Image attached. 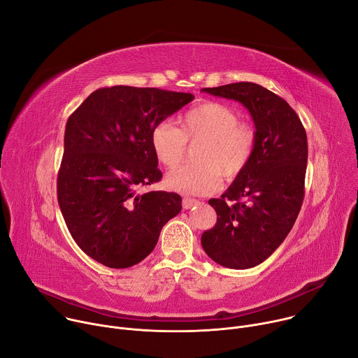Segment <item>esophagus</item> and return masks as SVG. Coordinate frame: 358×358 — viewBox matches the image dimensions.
Here are the masks:
<instances>
[{"label": "esophagus", "mask_w": 358, "mask_h": 358, "mask_svg": "<svg viewBox=\"0 0 358 358\" xmlns=\"http://www.w3.org/2000/svg\"><path fill=\"white\" fill-rule=\"evenodd\" d=\"M195 203H198V201L196 199H194V198H182V208L184 210H189V208H192Z\"/></svg>", "instance_id": "obj_1"}]
</instances>
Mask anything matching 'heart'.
<instances>
[{"instance_id":"heart-1","label":"heart","mask_w":358,"mask_h":358,"mask_svg":"<svg viewBox=\"0 0 358 358\" xmlns=\"http://www.w3.org/2000/svg\"><path fill=\"white\" fill-rule=\"evenodd\" d=\"M156 159L173 169L184 159L187 144H194V164L169 173L167 185L182 194H210L225 180L236 178L250 163L257 148V131L238 122L235 112L220 101H203L177 119V129L167 122L156 124L150 134Z\"/></svg>"}]
</instances>
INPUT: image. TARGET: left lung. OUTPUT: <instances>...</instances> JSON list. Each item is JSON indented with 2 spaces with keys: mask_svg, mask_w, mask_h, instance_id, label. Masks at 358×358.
<instances>
[{
  "mask_svg": "<svg viewBox=\"0 0 358 358\" xmlns=\"http://www.w3.org/2000/svg\"><path fill=\"white\" fill-rule=\"evenodd\" d=\"M202 90L238 100L249 110L257 129V148L221 198L208 201L217 224L202 234L201 245L225 268H253L278 249L299 215L308 136L287 101L261 85L238 82Z\"/></svg>",
  "mask_w": 358,
  "mask_h": 358,
  "instance_id": "1",
  "label": "left lung"
}]
</instances>
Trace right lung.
Instances as JSON below:
<instances>
[{
  "label": "right lung",
  "instance_id": "right-lung-1",
  "mask_svg": "<svg viewBox=\"0 0 358 358\" xmlns=\"http://www.w3.org/2000/svg\"><path fill=\"white\" fill-rule=\"evenodd\" d=\"M192 99L157 87H100L69 116L58 203L78 246L99 264L124 269L141 262L181 211L176 192L137 189L163 177L152 127Z\"/></svg>",
  "mask_w": 358,
  "mask_h": 358
}]
</instances>
